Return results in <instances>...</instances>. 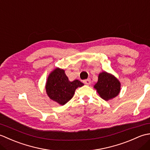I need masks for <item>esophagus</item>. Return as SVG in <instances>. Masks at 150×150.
<instances>
[{"mask_svg": "<svg viewBox=\"0 0 150 150\" xmlns=\"http://www.w3.org/2000/svg\"><path fill=\"white\" fill-rule=\"evenodd\" d=\"M83 82H84L85 84H87V85L90 84H91V79H86V80L83 81Z\"/></svg>", "mask_w": 150, "mask_h": 150, "instance_id": "1", "label": "esophagus"}]
</instances>
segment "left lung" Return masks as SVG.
Masks as SVG:
<instances>
[{
  "mask_svg": "<svg viewBox=\"0 0 150 150\" xmlns=\"http://www.w3.org/2000/svg\"><path fill=\"white\" fill-rule=\"evenodd\" d=\"M94 88L103 99L109 100L119 95L120 91V83L115 76L103 71L98 75V81Z\"/></svg>",
  "mask_w": 150,
  "mask_h": 150,
  "instance_id": "obj_1",
  "label": "left lung"
}]
</instances>
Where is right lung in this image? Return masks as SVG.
<instances>
[{"instance_id": "obj_1", "label": "right lung", "mask_w": 150, "mask_h": 150, "mask_svg": "<svg viewBox=\"0 0 150 150\" xmlns=\"http://www.w3.org/2000/svg\"><path fill=\"white\" fill-rule=\"evenodd\" d=\"M83 85L79 80L70 82L64 70L57 68L47 77L46 90L51 99L60 105H64L71 99L76 89Z\"/></svg>"}]
</instances>
